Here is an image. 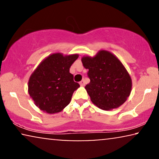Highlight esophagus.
<instances>
[{
	"label": "esophagus",
	"instance_id": "obj_1",
	"mask_svg": "<svg viewBox=\"0 0 159 159\" xmlns=\"http://www.w3.org/2000/svg\"><path fill=\"white\" fill-rule=\"evenodd\" d=\"M80 84L81 86H84V85H85V81H84V80H82V81L80 82Z\"/></svg>",
	"mask_w": 159,
	"mask_h": 159
}]
</instances>
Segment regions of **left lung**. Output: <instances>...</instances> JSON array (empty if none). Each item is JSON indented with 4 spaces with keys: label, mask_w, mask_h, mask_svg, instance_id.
I'll return each instance as SVG.
<instances>
[{
    "label": "left lung",
    "mask_w": 159,
    "mask_h": 159,
    "mask_svg": "<svg viewBox=\"0 0 159 159\" xmlns=\"http://www.w3.org/2000/svg\"><path fill=\"white\" fill-rule=\"evenodd\" d=\"M81 60L89 70L90 82L84 88L93 103L101 109L110 111L127 101L132 90V79L116 56L101 50L94 57L86 56Z\"/></svg>",
    "instance_id": "obj_1"
}]
</instances>
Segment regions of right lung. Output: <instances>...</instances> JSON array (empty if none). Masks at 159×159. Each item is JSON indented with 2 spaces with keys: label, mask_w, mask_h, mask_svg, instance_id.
<instances>
[{
  "label": "right lung",
  "mask_w": 159,
  "mask_h": 159,
  "mask_svg": "<svg viewBox=\"0 0 159 159\" xmlns=\"http://www.w3.org/2000/svg\"><path fill=\"white\" fill-rule=\"evenodd\" d=\"M78 57V54H51L32 72L28 82V93L43 111L56 114L70 103L80 84L74 81L69 68Z\"/></svg>",
  "instance_id": "right-lung-1"
}]
</instances>
